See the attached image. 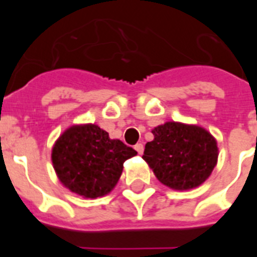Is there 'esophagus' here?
Instances as JSON below:
<instances>
[{"label": "esophagus", "mask_w": 257, "mask_h": 257, "mask_svg": "<svg viewBox=\"0 0 257 257\" xmlns=\"http://www.w3.org/2000/svg\"><path fill=\"white\" fill-rule=\"evenodd\" d=\"M134 148H135V151L139 154H143V152H144V145H143L142 143H138Z\"/></svg>", "instance_id": "1"}]
</instances>
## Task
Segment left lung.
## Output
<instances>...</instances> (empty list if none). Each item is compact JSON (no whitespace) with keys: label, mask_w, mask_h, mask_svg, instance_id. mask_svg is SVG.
<instances>
[{"label":"left lung","mask_w":257,"mask_h":257,"mask_svg":"<svg viewBox=\"0 0 257 257\" xmlns=\"http://www.w3.org/2000/svg\"><path fill=\"white\" fill-rule=\"evenodd\" d=\"M143 160L166 187L188 190L205 183L217 163L216 139L196 124L166 122L152 130Z\"/></svg>","instance_id":"8db88e82"}]
</instances>
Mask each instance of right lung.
Listing matches in <instances>:
<instances>
[{"instance_id":"1","label":"right lung","mask_w":257,"mask_h":257,"mask_svg":"<svg viewBox=\"0 0 257 257\" xmlns=\"http://www.w3.org/2000/svg\"><path fill=\"white\" fill-rule=\"evenodd\" d=\"M136 154L97 124L86 123L74 124L59 136L51 160L65 188L85 198H97L115 187L123 162Z\"/></svg>"}]
</instances>
